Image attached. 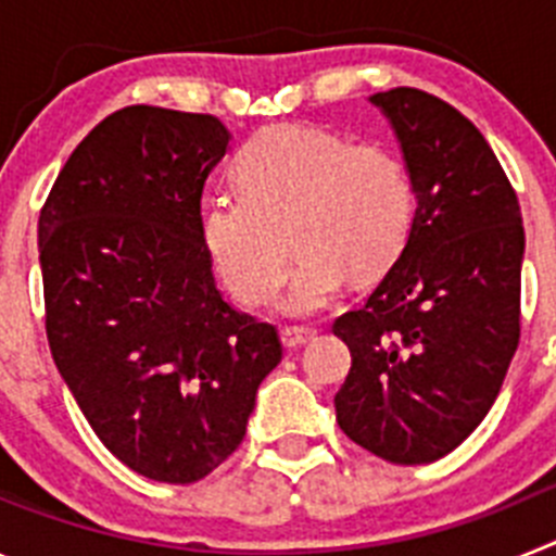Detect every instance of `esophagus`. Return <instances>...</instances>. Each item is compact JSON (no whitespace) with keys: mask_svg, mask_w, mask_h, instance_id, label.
<instances>
[{"mask_svg":"<svg viewBox=\"0 0 556 556\" xmlns=\"http://www.w3.org/2000/svg\"><path fill=\"white\" fill-rule=\"evenodd\" d=\"M312 339H314L312 328L292 326V328H283L281 331V342H283V348H289V351H292V348L306 345V342H312Z\"/></svg>","mask_w":556,"mask_h":556,"instance_id":"esophagus-1","label":"esophagus"}]
</instances>
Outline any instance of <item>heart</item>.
<instances>
[{
	"instance_id": "b5f03b06",
	"label": "heart",
	"mask_w": 556,
	"mask_h": 556,
	"mask_svg": "<svg viewBox=\"0 0 556 556\" xmlns=\"http://www.w3.org/2000/svg\"><path fill=\"white\" fill-rule=\"evenodd\" d=\"M239 194H211L200 211L205 253L248 306L275 298L298 264L281 312L308 317L337 298L345 275L376 281L401 258L415 225V180L401 155L314 127H267L233 161ZM290 239L287 240L286 236Z\"/></svg>"
}]
</instances>
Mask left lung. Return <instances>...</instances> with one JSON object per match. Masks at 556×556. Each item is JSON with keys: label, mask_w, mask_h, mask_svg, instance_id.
<instances>
[{"label": "left lung", "mask_w": 556, "mask_h": 556, "mask_svg": "<svg viewBox=\"0 0 556 556\" xmlns=\"http://www.w3.org/2000/svg\"><path fill=\"white\" fill-rule=\"evenodd\" d=\"M415 180L404 253L333 333L351 372L339 429L395 465L451 454L498 397L520 337L523 219L476 125L417 88L370 97Z\"/></svg>", "instance_id": "8db88e82"}]
</instances>
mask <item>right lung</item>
I'll use <instances>...</instances> for the list:
<instances>
[{
	"label": "right lung",
	"mask_w": 556,
	"mask_h": 556,
	"mask_svg": "<svg viewBox=\"0 0 556 556\" xmlns=\"http://www.w3.org/2000/svg\"><path fill=\"white\" fill-rule=\"evenodd\" d=\"M228 141L208 113L122 108L68 155L38 217L58 370L105 448L166 484L239 448L281 362L278 331L225 303L200 236Z\"/></svg>",
	"instance_id": "obj_1"
}]
</instances>
